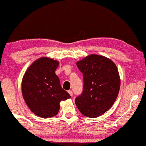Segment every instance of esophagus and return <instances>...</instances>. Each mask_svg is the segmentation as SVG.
I'll list each match as a JSON object with an SVG mask.
<instances>
[{
    "label": "esophagus",
    "instance_id": "1",
    "mask_svg": "<svg viewBox=\"0 0 146 146\" xmlns=\"http://www.w3.org/2000/svg\"><path fill=\"white\" fill-rule=\"evenodd\" d=\"M68 94L70 95V96H73V93H72V91H71V90H69V91H68Z\"/></svg>",
    "mask_w": 146,
    "mask_h": 146
}]
</instances>
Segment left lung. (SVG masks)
<instances>
[{"mask_svg": "<svg viewBox=\"0 0 146 146\" xmlns=\"http://www.w3.org/2000/svg\"><path fill=\"white\" fill-rule=\"evenodd\" d=\"M83 74L84 90L75 103L82 115L90 118L102 115L113 106L119 95L120 78L111 59L92 54L76 62Z\"/></svg>", "mask_w": 146, "mask_h": 146, "instance_id": "left-lung-1", "label": "left lung"}]
</instances>
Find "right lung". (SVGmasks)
<instances>
[{
  "instance_id": "obj_1",
  "label": "right lung",
  "mask_w": 146,
  "mask_h": 146,
  "mask_svg": "<svg viewBox=\"0 0 146 146\" xmlns=\"http://www.w3.org/2000/svg\"><path fill=\"white\" fill-rule=\"evenodd\" d=\"M59 62L48 57L35 60L26 70L22 81L23 98L30 111L41 118L56 115L61 101L71 97L61 88L54 73Z\"/></svg>"
}]
</instances>
